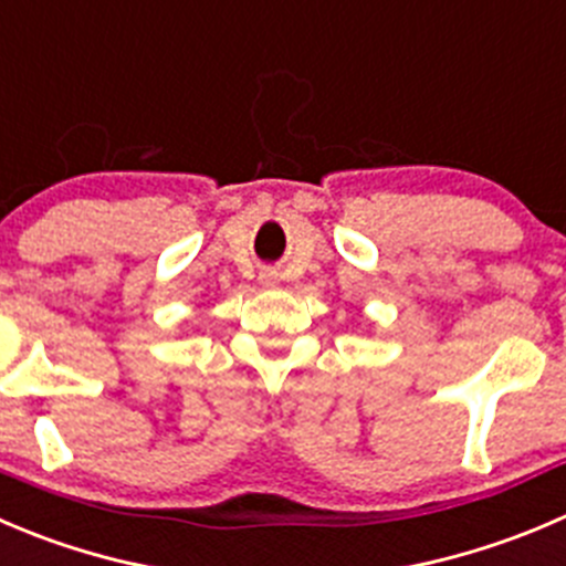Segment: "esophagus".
I'll use <instances>...</instances> for the list:
<instances>
[{
  "label": "esophagus",
  "instance_id": "34e87169",
  "mask_svg": "<svg viewBox=\"0 0 566 566\" xmlns=\"http://www.w3.org/2000/svg\"><path fill=\"white\" fill-rule=\"evenodd\" d=\"M260 282H262V287H279V271L265 268V271L260 273Z\"/></svg>",
  "mask_w": 566,
  "mask_h": 566
}]
</instances>
